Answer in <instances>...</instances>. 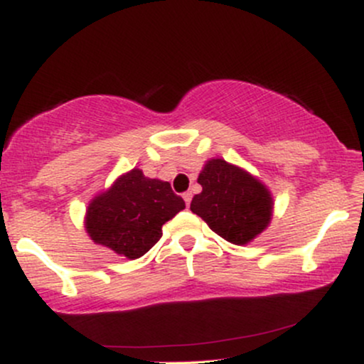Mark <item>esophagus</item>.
<instances>
[{"label": "esophagus", "mask_w": 364, "mask_h": 364, "mask_svg": "<svg viewBox=\"0 0 364 364\" xmlns=\"http://www.w3.org/2000/svg\"><path fill=\"white\" fill-rule=\"evenodd\" d=\"M183 198H185L186 207H190V203H191V191H185V193H183Z\"/></svg>", "instance_id": "esophagus-1"}]
</instances>
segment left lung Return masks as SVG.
<instances>
[{
	"mask_svg": "<svg viewBox=\"0 0 364 364\" xmlns=\"http://www.w3.org/2000/svg\"><path fill=\"white\" fill-rule=\"evenodd\" d=\"M202 193L191 200V212L235 245H246L270 223L272 198L258 179L223 159H212L198 176Z\"/></svg>",
	"mask_w": 364,
	"mask_h": 364,
	"instance_id": "left-lung-1",
	"label": "left lung"
}]
</instances>
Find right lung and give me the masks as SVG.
I'll list each match as a JSON object with an SVG mask.
<instances>
[{"mask_svg": "<svg viewBox=\"0 0 364 364\" xmlns=\"http://www.w3.org/2000/svg\"><path fill=\"white\" fill-rule=\"evenodd\" d=\"M185 208L168 181L145 178L140 169L121 176L87 210V232L118 255L140 258L161 240L162 225Z\"/></svg>", "mask_w": 364, "mask_h": 364, "instance_id": "right-lung-1", "label": "right lung"}]
</instances>
